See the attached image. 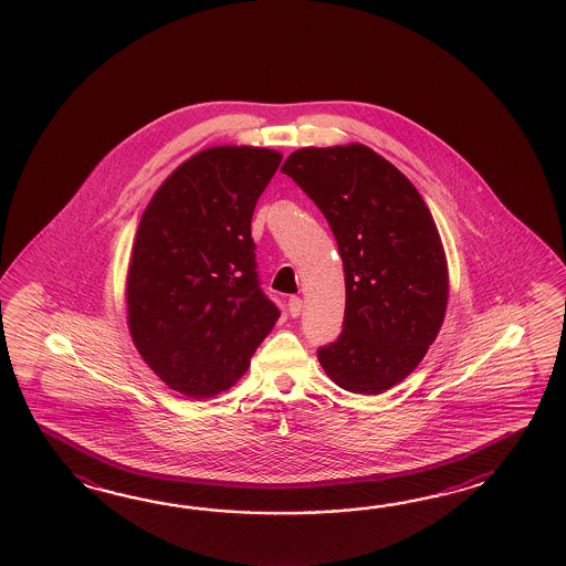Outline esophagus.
<instances>
[{"label":"esophagus","instance_id":"obj_1","mask_svg":"<svg viewBox=\"0 0 566 566\" xmlns=\"http://www.w3.org/2000/svg\"><path fill=\"white\" fill-rule=\"evenodd\" d=\"M301 307H303V301H301V297H289L287 310L293 317H297V315H300Z\"/></svg>","mask_w":566,"mask_h":566}]
</instances>
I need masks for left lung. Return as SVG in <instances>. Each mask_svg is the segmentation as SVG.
<instances>
[{
	"label": "left lung",
	"mask_w": 566,
	"mask_h": 566,
	"mask_svg": "<svg viewBox=\"0 0 566 566\" xmlns=\"http://www.w3.org/2000/svg\"><path fill=\"white\" fill-rule=\"evenodd\" d=\"M281 171L322 210L344 263V329L317 360L339 388L380 395L419 366L446 317L433 217L407 176L366 145L297 149Z\"/></svg>",
	"instance_id": "8db88e82"
}]
</instances>
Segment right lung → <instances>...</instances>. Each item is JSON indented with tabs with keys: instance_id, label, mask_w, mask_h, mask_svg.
<instances>
[{
	"instance_id": "right-lung-1",
	"label": "right lung",
	"mask_w": 566,
	"mask_h": 566,
	"mask_svg": "<svg viewBox=\"0 0 566 566\" xmlns=\"http://www.w3.org/2000/svg\"><path fill=\"white\" fill-rule=\"evenodd\" d=\"M279 164L265 147H210L145 208L127 273L129 332L147 366L186 397L234 385L281 315L261 289L251 237Z\"/></svg>"
}]
</instances>
